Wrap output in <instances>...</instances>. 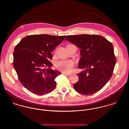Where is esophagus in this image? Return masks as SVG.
<instances>
[{"label":"esophagus","instance_id":"obj_1","mask_svg":"<svg viewBox=\"0 0 129 129\" xmlns=\"http://www.w3.org/2000/svg\"><path fill=\"white\" fill-rule=\"evenodd\" d=\"M62 73L63 74H64V75H68V76H70V73H66V72H62Z\"/></svg>","mask_w":129,"mask_h":129}]
</instances>
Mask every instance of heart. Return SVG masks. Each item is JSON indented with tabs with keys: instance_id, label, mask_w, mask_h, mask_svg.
I'll list each match as a JSON object with an SVG mask.
<instances>
[{
	"instance_id": "heart-1",
	"label": "heart",
	"mask_w": 129,
	"mask_h": 129,
	"mask_svg": "<svg viewBox=\"0 0 129 129\" xmlns=\"http://www.w3.org/2000/svg\"><path fill=\"white\" fill-rule=\"evenodd\" d=\"M73 65V62L71 60H60L56 63V67L64 72L69 71Z\"/></svg>"
}]
</instances>
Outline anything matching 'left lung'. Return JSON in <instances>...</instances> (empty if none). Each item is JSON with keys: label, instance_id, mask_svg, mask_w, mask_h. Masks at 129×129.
Wrapping results in <instances>:
<instances>
[{"label": "left lung", "instance_id": "1", "mask_svg": "<svg viewBox=\"0 0 129 129\" xmlns=\"http://www.w3.org/2000/svg\"><path fill=\"white\" fill-rule=\"evenodd\" d=\"M65 41L81 49L78 68L85 69L77 74L79 80L75 90L81 94H93L100 90L112 77L116 63L113 45L101 36H68Z\"/></svg>", "mask_w": 129, "mask_h": 129}]
</instances>
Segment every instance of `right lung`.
<instances>
[{"label": "right lung", "mask_w": 129, "mask_h": 129, "mask_svg": "<svg viewBox=\"0 0 129 129\" xmlns=\"http://www.w3.org/2000/svg\"><path fill=\"white\" fill-rule=\"evenodd\" d=\"M66 36L33 35L23 38L16 46L13 64L18 78L27 90L37 95L52 91L56 86L55 78L61 74L52 70L49 60L53 51ZM49 68L45 69L44 68Z\"/></svg>", "instance_id": "obj_1"}]
</instances>
